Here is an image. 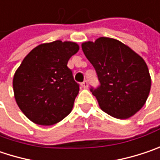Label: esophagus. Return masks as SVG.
Listing matches in <instances>:
<instances>
[{"instance_id":"1","label":"esophagus","mask_w":160,"mask_h":160,"mask_svg":"<svg viewBox=\"0 0 160 160\" xmlns=\"http://www.w3.org/2000/svg\"><path fill=\"white\" fill-rule=\"evenodd\" d=\"M81 87H82L83 89H88V87H89V82H88L87 80L83 81V82L81 83Z\"/></svg>"}]
</instances>
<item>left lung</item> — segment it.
Wrapping results in <instances>:
<instances>
[{"instance_id": "1", "label": "left lung", "mask_w": 160, "mask_h": 160, "mask_svg": "<svg viewBox=\"0 0 160 160\" xmlns=\"http://www.w3.org/2000/svg\"><path fill=\"white\" fill-rule=\"evenodd\" d=\"M82 51L94 67L99 88H91L104 112L125 119L144 106L148 97L151 78L145 61L121 42L100 37L81 44Z\"/></svg>"}]
</instances>
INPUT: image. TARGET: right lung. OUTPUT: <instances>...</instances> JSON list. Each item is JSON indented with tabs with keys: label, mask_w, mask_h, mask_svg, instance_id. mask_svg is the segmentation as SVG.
<instances>
[{
	"label": "right lung",
	"mask_w": 160,
	"mask_h": 160,
	"mask_svg": "<svg viewBox=\"0 0 160 160\" xmlns=\"http://www.w3.org/2000/svg\"><path fill=\"white\" fill-rule=\"evenodd\" d=\"M79 50L73 42L42 43L30 52L15 71L16 103L33 123L51 126L71 113L80 87L67 64Z\"/></svg>",
	"instance_id": "add662e5"
}]
</instances>
